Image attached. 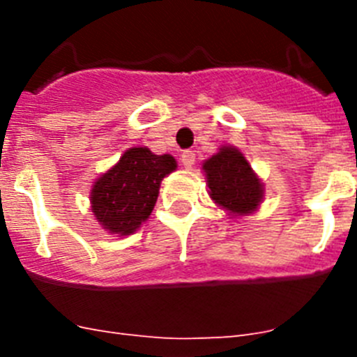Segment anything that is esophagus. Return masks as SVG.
Here are the masks:
<instances>
[{
  "label": "esophagus",
  "instance_id": "1",
  "mask_svg": "<svg viewBox=\"0 0 357 357\" xmlns=\"http://www.w3.org/2000/svg\"><path fill=\"white\" fill-rule=\"evenodd\" d=\"M195 151H191V150H185L184 153H182V166H184V168H193V164H195Z\"/></svg>",
  "mask_w": 357,
  "mask_h": 357
}]
</instances>
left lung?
I'll list each match as a JSON object with an SVG mask.
<instances>
[{"label":"left lung","mask_w":357,"mask_h":357,"mask_svg":"<svg viewBox=\"0 0 357 357\" xmlns=\"http://www.w3.org/2000/svg\"><path fill=\"white\" fill-rule=\"evenodd\" d=\"M204 169L209 195L218 206L238 216L257 209L263 198V185L241 151L223 146L204 162Z\"/></svg>","instance_id":"1"}]
</instances>
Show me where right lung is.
Returning <instances> with one entry per match:
<instances>
[{"mask_svg": "<svg viewBox=\"0 0 357 357\" xmlns=\"http://www.w3.org/2000/svg\"><path fill=\"white\" fill-rule=\"evenodd\" d=\"M175 168L172 155H155L148 148L127 150L114 168L94 182V218L112 234H132L153 211L160 181Z\"/></svg>", "mask_w": 357, "mask_h": 357, "instance_id": "right-lung-1", "label": "right lung"}]
</instances>
